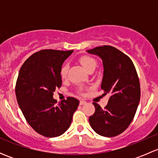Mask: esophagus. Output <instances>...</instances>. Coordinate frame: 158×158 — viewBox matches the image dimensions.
I'll list each match as a JSON object with an SVG mask.
<instances>
[{"label": "esophagus", "instance_id": "obj_1", "mask_svg": "<svg viewBox=\"0 0 158 158\" xmlns=\"http://www.w3.org/2000/svg\"><path fill=\"white\" fill-rule=\"evenodd\" d=\"M85 103H86V102H85V101H83V100H81L80 102H79V104H80L81 106H83V105H85Z\"/></svg>", "mask_w": 158, "mask_h": 158}]
</instances>
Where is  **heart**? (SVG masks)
Here are the masks:
<instances>
[{
	"mask_svg": "<svg viewBox=\"0 0 158 158\" xmlns=\"http://www.w3.org/2000/svg\"><path fill=\"white\" fill-rule=\"evenodd\" d=\"M79 62L87 72H89L92 69H95V68L97 67L96 60L88 56H83L80 57ZM68 72H69V65L66 63L62 66L61 70H60V75L63 79H66Z\"/></svg>",
	"mask_w": 158,
	"mask_h": 158,
	"instance_id": "b5f03b06",
	"label": "heart"
}]
</instances>
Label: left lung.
I'll list each match as a JSON object with an SVG mask.
<instances>
[{"instance_id": "left-lung-1", "label": "left lung", "mask_w": 158, "mask_h": 158, "mask_svg": "<svg viewBox=\"0 0 158 158\" xmlns=\"http://www.w3.org/2000/svg\"><path fill=\"white\" fill-rule=\"evenodd\" d=\"M102 60V95L109 94L105 109L93 102L95 113L89 117L92 128L99 135L114 137L126 130L135 117L141 97L140 82L133 63L127 55L111 46L89 49Z\"/></svg>"}]
</instances>
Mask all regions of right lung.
<instances>
[{
    "label": "right lung",
    "instance_id": "add662e5",
    "mask_svg": "<svg viewBox=\"0 0 158 158\" xmlns=\"http://www.w3.org/2000/svg\"><path fill=\"white\" fill-rule=\"evenodd\" d=\"M73 52L43 49L30 56L19 72L15 87L19 107L28 124L44 137L63 135L79 106V101L73 97L57 105L52 97L62 85V65Z\"/></svg>",
    "mask_w": 158,
    "mask_h": 158
}]
</instances>
